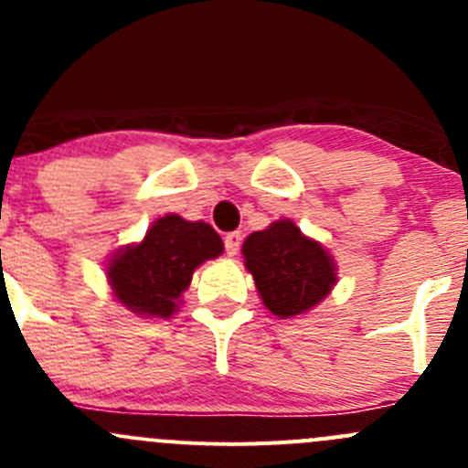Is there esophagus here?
<instances>
[{"label":"esophagus","instance_id":"esophagus-1","mask_svg":"<svg viewBox=\"0 0 468 468\" xmlns=\"http://www.w3.org/2000/svg\"><path fill=\"white\" fill-rule=\"evenodd\" d=\"M239 244H242V235L239 233H229L224 238V247H226V253H229L230 258L238 256L239 251Z\"/></svg>","mask_w":468,"mask_h":468}]
</instances>
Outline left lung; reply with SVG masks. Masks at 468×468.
<instances>
[{"mask_svg": "<svg viewBox=\"0 0 468 468\" xmlns=\"http://www.w3.org/2000/svg\"><path fill=\"white\" fill-rule=\"evenodd\" d=\"M242 256L264 308L278 319L310 313L337 282V264L328 249L301 233L292 219H278L249 235Z\"/></svg>", "mask_w": 468, "mask_h": 468, "instance_id": "obj_1", "label": "left lung"}]
</instances>
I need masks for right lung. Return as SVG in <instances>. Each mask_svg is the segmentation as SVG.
Returning a JSON list of instances; mask_svg holds the SVG:
<instances>
[{"label":"right lung","instance_id":"obj_1","mask_svg":"<svg viewBox=\"0 0 468 468\" xmlns=\"http://www.w3.org/2000/svg\"><path fill=\"white\" fill-rule=\"evenodd\" d=\"M224 253V242L206 221L160 217L140 242L124 244L106 262L111 294L143 319H169L183 303L192 273Z\"/></svg>","mask_w":468,"mask_h":468}]
</instances>
